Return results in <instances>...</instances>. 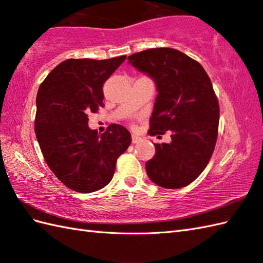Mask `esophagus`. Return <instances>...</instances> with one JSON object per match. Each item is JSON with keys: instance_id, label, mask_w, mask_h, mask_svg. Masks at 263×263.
I'll return each mask as SVG.
<instances>
[{"instance_id": "obj_1", "label": "esophagus", "mask_w": 263, "mask_h": 263, "mask_svg": "<svg viewBox=\"0 0 263 263\" xmlns=\"http://www.w3.org/2000/svg\"><path fill=\"white\" fill-rule=\"evenodd\" d=\"M141 140V138L137 135H132V143H138Z\"/></svg>"}]
</instances>
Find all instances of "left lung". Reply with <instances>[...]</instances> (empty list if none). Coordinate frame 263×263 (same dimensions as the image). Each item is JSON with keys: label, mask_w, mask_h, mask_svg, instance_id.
I'll return each mask as SVG.
<instances>
[{"label": "left lung", "mask_w": 263, "mask_h": 263, "mask_svg": "<svg viewBox=\"0 0 263 263\" xmlns=\"http://www.w3.org/2000/svg\"><path fill=\"white\" fill-rule=\"evenodd\" d=\"M127 60L152 78L158 92L149 135L172 132L171 143H155L147 174L161 187L186 186L203 172L217 141L219 105L209 77L197 61L174 48L147 49Z\"/></svg>", "instance_id": "left-lung-1"}]
</instances>
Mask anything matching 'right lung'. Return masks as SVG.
<instances>
[{
    "label": "right lung",
    "instance_id": "1",
    "mask_svg": "<svg viewBox=\"0 0 263 263\" xmlns=\"http://www.w3.org/2000/svg\"><path fill=\"white\" fill-rule=\"evenodd\" d=\"M125 59L66 60L38 89L35 132L39 147L55 176L77 192L90 193L107 185L117 158L131 144L124 126L110 124L100 135L89 127L87 116L104 107V83Z\"/></svg>",
    "mask_w": 263,
    "mask_h": 263
}]
</instances>
